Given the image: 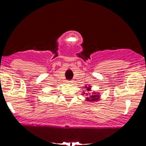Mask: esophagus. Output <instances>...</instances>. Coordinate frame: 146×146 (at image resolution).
I'll use <instances>...</instances> for the list:
<instances>
[{
  "label": "esophagus",
  "instance_id": "esophagus-1",
  "mask_svg": "<svg viewBox=\"0 0 146 146\" xmlns=\"http://www.w3.org/2000/svg\"><path fill=\"white\" fill-rule=\"evenodd\" d=\"M67 82H68V84H72V83H73V81H71H71H68Z\"/></svg>",
  "mask_w": 146,
  "mask_h": 146
}]
</instances>
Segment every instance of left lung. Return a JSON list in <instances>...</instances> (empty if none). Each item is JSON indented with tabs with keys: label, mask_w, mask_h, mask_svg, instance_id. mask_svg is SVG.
<instances>
[{
	"label": "left lung",
	"mask_w": 146,
	"mask_h": 146,
	"mask_svg": "<svg viewBox=\"0 0 146 146\" xmlns=\"http://www.w3.org/2000/svg\"><path fill=\"white\" fill-rule=\"evenodd\" d=\"M86 90H88H88H90L89 87H87ZM99 98H100V96H99V95L93 94V95H91V96H90L89 98H87L86 99H87V100H88V101L95 102V101H97V100H99Z\"/></svg>",
	"instance_id": "8db88e82"
}]
</instances>
